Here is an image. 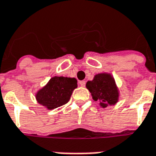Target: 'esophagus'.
Instances as JSON below:
<instances>
[{
  "label": "esophagus",
  "mask_w": 156,
  "mask_h": 156,
  "mask_svg": "<svg viewBox=\"0 0 156 156\" xmlns=\"http://www.w3.org/2000/svg\"><path fill=\"white\" fill-rule=\"evenodd\" d=\"M79 84H80V85L82 87L85 86V81H84V80H81V81H80Z\"/></svg>",
  "instance_id": "esophagus-1"
}]
</instances>
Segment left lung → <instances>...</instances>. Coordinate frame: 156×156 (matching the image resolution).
I'll return each instance as SVG.
<instances>
[{
	"mask_svg": "<svg viewBox=\"0 0 156 156\" xmlns=\"http://www.w3.org/2000/svg\"><path fill=\"white\" fill-rule=\"evenodd\" d=\"M92 98L94 101H99L102 108L107 106L116 104L119 100V89L114 78L109 73H99L95 75L93 80L86 83Z\"/></svg>",
	"mask_w": 156,
	"mask_h": 156,
	"instance_id": "1",
	"label": "left lung"
}]
</instances>
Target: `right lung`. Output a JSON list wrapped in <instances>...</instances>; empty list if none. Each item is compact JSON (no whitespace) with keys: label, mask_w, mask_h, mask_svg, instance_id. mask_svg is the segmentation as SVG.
I'll return each instance as SVG.
<instances>
[{"label":"right lung","mask_w":156,"mask_h":156,"mask_svg":"<svg viewBox=\"0 0 156 156\" xmlns=\"http://www.w3.org/2000/svg\"><path fill=\"white\" fill-rule=\"evenodd\" d=\"M76 88H77L76 78L54 76L46 85L38 90L36 98L38 103L48 110H53L67 103Z\"/></svg>","instance_id":"obj_1"}]
</instances>
